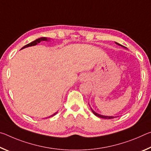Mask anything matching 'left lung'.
Wrapping results in <instances>:
<instances>
[{
	"mask_svg": "<svg viewBox=\"0 0 151 151\" xmlns=\"http://www.w3.org/2000/svg\"><path fill=\"white\" fill-rule=\"evenodd\" d=\"M115 43H116V45L121 46V47H124V48H127L126 47H124V46L120 45L119 43H118V42H115ZM91 109L92 112H93V114H94V115L96 116H98V117H100V118H103V119H114V118H115V117H116V116H104V115H102V114H98V113H97V112H96L95 111H94L93 110V109H92V108H91Z\"/></svg>",
	"mask_w": 151,
	"mask_h": 151,
	"instance_id": "1",
	"label": "left lung"
}]
</instances>
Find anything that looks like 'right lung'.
Returning <instances> with one entry per match:
<instances>
[{
    "mask_svg": "<svg viewBox=\"0 0 151 151\" xmlns=\"http://www.w3.org/2000/svg\"><path fill=\"white\" fill-rule=\"evenodd\" d=\"M49 40H50V39H48V38H47V37H40V38H39V39H37V40H34V41L30 42L29 44H28V45H27L24 46V47L21 48V50L23 49V48H27V47H32V46L37 45L38 44V43H40L41 41H49ZM57 112H56L55 113H54L53 114H52V115L50 116H48V117H51V116H55V114H57Z\"/></svg>",
    "mask_w": 151,
    "mask_h": 151,
    "instance_id": "1",
    "label": "right lung"
}]
</instances>
